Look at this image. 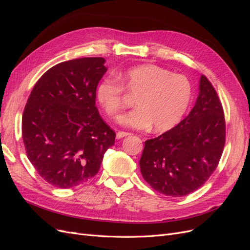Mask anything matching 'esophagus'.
<instances>
[{"label": "esophagus", "mask_w": 250, "mask_h": 250, "mask_svg": "<svg viewBox=\"0 0 250 250\" xmlns=\"http://www.w3.org/2000/svg\"><path fill=\"white\" fill-rule=\"evenodd\" d=\"M128 135H131V133H129V132H125V131H119L118 133H117V139L118 140H120V139H122V138H124V137H128Z\"/></svg>", "instance_id": "34e87169"}]
</instances>
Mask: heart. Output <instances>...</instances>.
<instances>
[{
  "label": "heart",
  "instance_id": "1",
  "mask_svg": "<svg viewBox=\"0 0 250 250\" xmlns=\"http://www.w3.org/2000/svg\"><path fill=\"white\" fill-rule=\"evenodd\" d=\"M117 80L106 78L99 83L96 98L102 109L113 120L122 117L124 89L137 98V109L127 115L122 123L134 129H148L153 126L157 132L175 127L188 107L192 98V85L181 74L155 64L134 66L120 74Z\"/></svg>",
  "mask_w": 250,
  "mask_h": 250
}]
</instances>
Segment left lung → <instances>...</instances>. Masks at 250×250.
Masks as SVG:
<instances>
[{
  "mask_svg": "<svg viewBox=\"0 0 250 250\" xmlns=\"http://www.w3.org/2000/svg\"><path fill=\"white\" fill-rule=\"evenodd\" d=\"M225 144L221 102L206 76L188 117L160 137L145 142L141 173L155 191L173 197L199 188L220 161Z\"/></svg>",
  "mask_w": 250,
  "mask_h": 250,
  "instance_id": "8db88e82",
  "label": "left lung"
}]
</instances>
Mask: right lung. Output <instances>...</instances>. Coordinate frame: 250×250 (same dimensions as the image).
I'll list each match as a JSON object with an SVG mask.
<instances>
[{
    "label": "right lung",
    "mask_w": 250,
    "mask_h": 250,
    "mask_svg": "<svg viewBox=\"0 0 250 250\" xmlns=\"http://www.w3.org/2000/svg\"><path fill=\"white\" fill-rule=\"evenodd\" d=\"M102 57L58 63L36 82L22 113L27 156L48 184L69 188L100 169L116 133L96 107L98 83L106 73Z\"/></svg>",
    "instance_id": "add662e5"
}]
</instances>
